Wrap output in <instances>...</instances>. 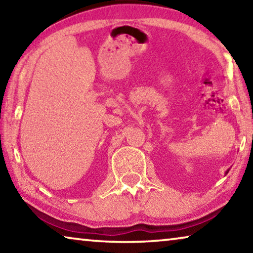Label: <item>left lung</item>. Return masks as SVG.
Masks as SVG:
<instances>
[{
	"mask_svg": "<svg viewBox=\"0 0 253 253\" xmlns=\"http://www.w3.org/2000/svg\"><path fill=\"white\" fill-rule=\"evenodd\" d=\"M226 173H228V172H226Z\"/></svg>",
	"mask_w": 253,
	"mask_h": 253,
	"instance_id": "left-lung-1",
	"label": "left lung"
}]
</instances>
